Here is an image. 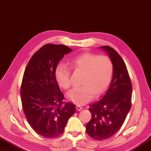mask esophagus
<instances>
[{
	"label": "esophagus",
	"mask_w": 151,
	"mask_h": 151,
	"mask_svg": "<svg viewBox=\"0 0 151 151\" xmlns=\"http://www.w3.org/2000/svg\"><path fill=\"white\" fill-rule=\"evenodd\" d=\"M76 109L78 110V111H81V110L83 109V107H81V106H80L78 105V106H76Z\"/></svg>",
	"instance_id": "1"
}]
</instances>
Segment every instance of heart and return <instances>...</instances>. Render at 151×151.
<instances>
[{
	"label": "heart",
	"mask_w": 151,
	"mask_h": 151,
	"mask_svg": "<svg viewBox=\"0 0 151 151\" xmlns=\"http://www.w3.org/2000/svg\"><path fill=\"white\" fill-rule=\"evenodd\" d=\"M71 68L83 72L80 87L73 88L68 93V98L78 105L89 102L93 96L103 93L110 85L114 73V64L109 56L93 53H84L73 57L70 61ZM55 77L62 88L68 90L71 86V70L66 65L57 66Z\"/></svg>",
	"instance_id": "b5f03b06"
}]
</instances>
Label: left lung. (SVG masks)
Returning <instances> with one entry per match:
<instances>
[{
	"mask_svg": "<svg viewBox=\"0 0 151 151\" xmlns=\"http://www.w3.org/2000/svg\"><path fill=\"white\" fill-rule=\"evenodd\" d=\"M101 48L112 59L114 73L109 88L101 99L89 105L92 118L86 125V130L97 140L108 139L120 129L131 108L132 93L131 80L122 57L109 46Z\"/></svg>",
	"mask_w": 151,
	"mask_h": 151,
	"instance_id": "obj_1",
	"label": "left lung"
}]
</instances>
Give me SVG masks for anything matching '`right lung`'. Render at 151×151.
Masks as SVG:
<instances>
[{
	"instance_id": "right-lung-1",
	"label": "right lung",
	"mask_w": 151,
	"mask_h": 151,
	"mask_svg": "<svg viewBox=\"0 0 151 151\" xmlns=\"http://www.w3.org/2000/svg\"><path fill=\"white\" fill-rule=\"evenodd\" d=\"M72 50L63 45L46 44L30 59L21 86L22 110L38 134L54 138L63 133L76 106L64 101L55 77L58 63Z\"/></svg>"
}]
</instances>
